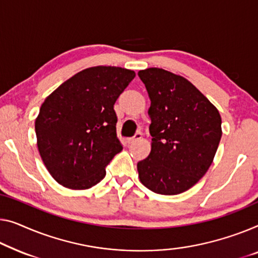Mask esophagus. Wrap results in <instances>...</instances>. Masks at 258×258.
I'll return each instance as SVG.
<instances>
[{
	"mask_svg": "<svg viewBox=\"0 0 258 258\" xmlns=\"http://www.w3.org/2000/svg\"><path fill=\"white\" fill-rule=\"evenodd\" d=\"M141 138H142V133L141 132H138V133H136V136H134L133 138H131V139H128V142H130V144H134V142L139 141Z\"/></svg>",
	"mask_w": 258,
	"mask_h": 258,
	"instance_id": "obj_1",
	"label": "esophagus"
}]
</instances>
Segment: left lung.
<instances>
[{"label": "left lung", "instance_id": "left-lung-1", "mask_svg": "<svg viewBox=\"0 0 258 258\" xmlns=\"http://www.w3.org/2000/svg\"><path fill=\"white\" fill-rule=\"evenodd\" d=\"M151 107L152 149L138 162L140 182L155 194L189 190L209 170L221 139V117L190 81L162 68L138 73Z\"/></svg>", "mask_w": 258, "mask_h": 258}]
</instances>
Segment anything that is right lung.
<instances>
[{
    "label": "right lung",
    "instance_id": "obj_1",
    "mask_svg": "<svg viewBox=\"0 0 258 258\" xmlns=\"http://www.w3.org/2000/svg\"><path fill=\"white\" fill-rule=\"evenodd\" d=\"M134 76L121 67H90L46 97L34 122L37 146L61 185L86 190L105 177V167L122 149L113 105Z\"/></svg>",
    "mask_w": 258,
    "mask_h": 258
}]
</instances>
